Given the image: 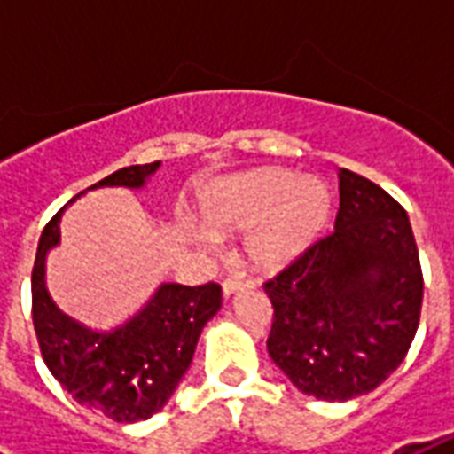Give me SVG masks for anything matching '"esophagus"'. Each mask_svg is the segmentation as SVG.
Returning a JSON list of instances; mask_svg holds the SVG:
<instances>
[{
	"label": "esophagus",
	"mask_w": 454,
	"mask_h": 454,
	"mask_svg": "<svg viewBox=\"0 0 454 454\" xmlns=\"http://www.w3.org/2000/svg\"><path fill=\"white\" fill-rule=\"evenodd\" d=\"M253 282L250 279H243V277H228V279H223V294L231 296V294H236L238 289H243V286H250Z\"/></svg>",
	"instance_id": "obj_1"
}]
</instances>
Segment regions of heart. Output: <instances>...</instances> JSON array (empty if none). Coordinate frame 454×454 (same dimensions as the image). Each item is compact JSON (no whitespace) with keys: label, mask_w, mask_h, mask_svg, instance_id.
Returning <instances> with one entry per match:
<instances>
[{"label":"heart","mask_w":454,"mask_h":454,"mask_svg":"<svg viewBox=\"0 0 454 454\" xmlns=\"http://www.w3.org/2000/svg\"><path fill=\"white\" fill-rule=\"evenodd\" d=\"M211 226L253 228L247 253L262 267H279L311 246L331 214V194L318 179L286 169H257L221 182L201 201Z\"/></svg>","instance_id":"obj_1"}]
</instances>
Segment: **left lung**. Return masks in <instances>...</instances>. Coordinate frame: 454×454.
I'll return each mask as SVG.
<instances>
[{
    "instance_id": "8db88e82",
    "label": "left lung",
    "mask_w": 454,
    "mask_h": 454,
    "mask_svg": "<svg viewBox=\"0 0 454 454\" xmlns=\"http://www.w3.org/2000/svg\"><path fill=\"white\" fill-rule=\"evenodd\" d=\"M335 231L265 282L267 352L296 389L348 401L377 389L419 331L423 272L409 214L381 187L338 172Z\"/></svg>"
}]
</instances>
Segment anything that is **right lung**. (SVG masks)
<instances>
[{
    "label": "right lung",
    "instance_id": "right-lung-1",
    "mask_svg": "<svg viewBox=\"0 0 454 454\" xmlns=\"http://www.w3.org/2000/svg\"><path fill=\"white\" fill-rule=\"evenodd\" d=\"M158 168L160 162L121 168L87 189H140ZM58 223L60 214L43 228L31 275L34 328L43 362L63 389L87 409L102 411L116 423L150 419L168 403L189 370L199 335L221 309V286L165 282L126 324L92 331L65 316L45 289V255L60 240Z\"/></svg>",
    "mask_w": 454,
    "mask_h": 454
}]
</instances>
